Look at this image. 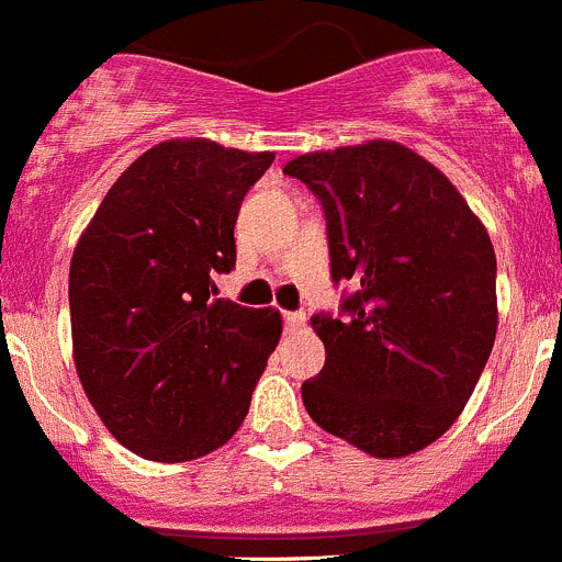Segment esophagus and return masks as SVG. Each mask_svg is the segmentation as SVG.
<instances>
[{"instance_id":"34e87169","label":"esophagus","mask_w":562,"mask_h":562,"mask_svg":"<svg viewBox=\"0 0 562 562\" xmlns=\"http://www.w3.org/2000/svg\"><path fill=\"white\" fill-rule=\"evenodd\" d=\"M288 330H302L305 327V313H285Z\"/></svg>"}]
</instances>
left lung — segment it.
Segmentation results:
<instances>
[{"label":"left lung","instance_id":"8db88e82","mask_svg":"<svg viewBox=\"0 0 562 562\" xmlns=\"http://www.w3.org/2000/svg\"><path fill=\"white\" fill-rule=\"evenodd\" d=\"M327 215L333 280L350 316H313L325 367L302 383L318 428L401 459L457 423L498 330L495 251L482 218L426 156L392 139L285 165Z\"/></svg>","mask_w":562,"mask_h":562}]
</instances>
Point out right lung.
<instances>
[{
    "label": "right lung",
    "mask_w": 562,
    "mask_h": 562,
    "mask_svg": "<svg viewBox=\"0 0 562 562\" xmlns=\"http://www.w3.org/2000/svg\"><path fill=\"white\" fill-rule=\"evenodd\" d=\"M271 161L204 136L165 139L111 184L75 246V369L136 457L193 462L249 414L282 316L212 300V277L235 266L237 210Z\"/></svg>",
    "instance_id": "right-lung-1"
}]
</instances>
